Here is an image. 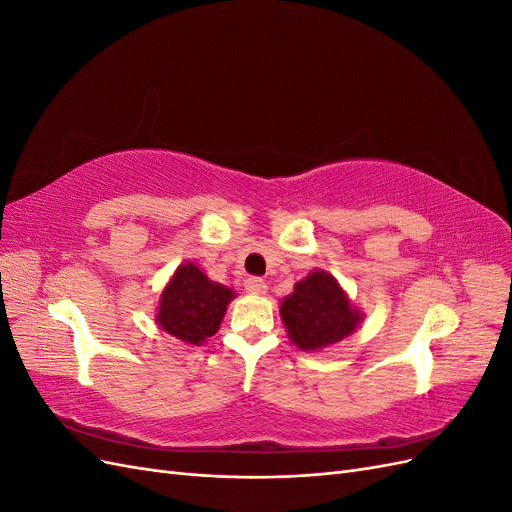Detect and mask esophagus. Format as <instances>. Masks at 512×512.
I'll use <instances>...</instances> for the list:
<instances>
[{"mask_svg":"<svg viewBox=\"0 0 512 512\" xmlns=\"http://www.w3.org/2000/svg\"><path fill=\"white\" fill-rule=\"evenodd\" d=\"M243 286L250 294H265L267 292V284H265V280H260V277H247Z\"/></svg>","mask_w":512,"mask_h":512,"instance_id":"1","label":"esophagus"}]
</instances>
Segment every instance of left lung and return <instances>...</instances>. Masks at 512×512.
I'll return each mask as SVG.
<instances>
[{
  "mask_svg": "<svg viewBox=\"0 0 512 512\" xmlns=\"http://www.w3.org/2000/svg\"><path fill=\"white\" fill-rule=\"evenodd\" d=\"M280 314L290 339L301 350L342 342L361 320L335 277L324 271H314L294 286V292L282 301Z\"/></svg>",
  "mask_w": 512,
  "mask_h": 512,
  "instance_id": "1",
  "label": "left lung"
}]
</instances>
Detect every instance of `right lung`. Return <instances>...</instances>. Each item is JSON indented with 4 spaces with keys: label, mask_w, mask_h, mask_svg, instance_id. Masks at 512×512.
I'll list each match as a JSON object with an SVG mask.
<instances>
[{
    "label": "right lung",
    "mask_w": 512,
    "mask_h": 512,
    "mask_svg": "<svg viewBox=\"0 0 512 512\" xmlns=\"http://www.w3.org/2000/svg\"><path fill=\"white\" fill-rule=\"evenodd\" d=\"M235 297L230 288L209 282V277L192 262L177 269L160 299L158 324L181 342L203 344L218 333L228 301Z\"/></svg>",
    "instance_id": "obj_1"
}]
</instances>
